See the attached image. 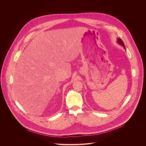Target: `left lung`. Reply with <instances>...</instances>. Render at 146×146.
<instances>
[{
	"instance_id": "obj_1",
	"label": "left lung",
	"mask_w": 146,
	"mask_h": 146,
	"mask_svg": "<svg viewBox=\"0 0 146 146\" xmlns=\"http://www.w3.org/2000/svg\"><path fill=\"white\" fill-rule=\"evenodd\" d=\"M117 42H118L119 43V44H120L121 45H122L124 48H125V45H124V42H123V40L121 39H118V40H117Z\"/></svg>"
}]
</instances>
